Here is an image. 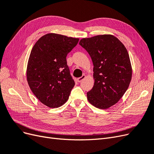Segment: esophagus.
Masks as SVG:
<instances>
[{
	"label": "esophagus",
	"instance_id": "1",
	"mask_svg": "<svg viewBox=\"0 0 154 154\" xmlns=\"http://www.w3.org/2000/svg\"><path fill=\"white\" fill-rule=\"evenodd\" d=\"M86 78V76L85 75V74H83V75L82 76V77H80V78H78V82H81L82 81H83V80H84V79Z\"/></svg>",
	"mask_w": 154,
	"mask_h": 154
}]
</instances>
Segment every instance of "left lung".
Returning a JSON list of instances; mask_svg holds the SVG:
<instances>
[{"instance_id":"1","label":"left lung","mask_w":154,"mask_h":154,"mask_svg":"<svg viewBox=\"0 0 154 154\" xmlns=\"http://www.w3.org/2000/svg\"><path fill=\"white\" fill-rule=\"evenodd\" d=\"M89 54L94 65V86L87 93L93 106L106 109L117 103L129 87L132 69L128 51L112 35L82 38L79 43Z\"/></svg>"}]
</instances>
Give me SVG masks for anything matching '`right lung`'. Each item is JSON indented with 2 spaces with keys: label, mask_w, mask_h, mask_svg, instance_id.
Wrapping results in <instances>:
<instances>
[{
  "label": "right lung",
  "mask_w": 154,
  "mask_h": 154,
  "mask_svg": "<svg viewBox=\"0 0 154 154\" xmlns=\"http://www.w3.org/2000/svg\"><path fill=\"white\" fill-rule=\"evenodd\" d=\"M79 38L48 33L37 40L27 62V81L38 100L49 108H58L68 100L75 83L67 64V54Z\"/></svg>",
  "instance_id": "right-lung-1"
}]
</instances>
